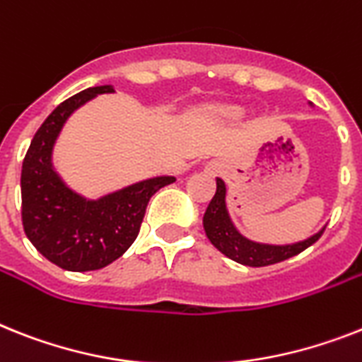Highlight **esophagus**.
Returning a JSON list of instances; mask_svg holds the SVG:
<instances>
[{"label":"esophagus","mask_w":362,"mask_h":362,"mask_svg":"<svg viewBox=\"0 0 362 362\" xmlns=\"http://www.w3.org/2000/svg\"><path fill=\"white\" fill-rule=\"evenodd\" d=\"M209 172V174H218L220 170H222V164L218 163V160H213V163L207 164V168H205Z\"/></svg>","instance_id":"1"}]
</instances>
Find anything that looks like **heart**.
<instances>
[{
  "label": "heart",
  "instance_id": "b5f03b06",
  "mask_svg": "<svg viewBox=\"0 0 362 362\" xmlns=\"http://www.w3.org/2000/svg\"><path fill=\"white\" fill-rule=\"evenodd\" d=\"M220 115H222L223 118H238V116H240V110L229 107V109H222V110H220Z\"/></svg>",
  "mask_w": 362,
  "mask_h": 362
}]
</instances>
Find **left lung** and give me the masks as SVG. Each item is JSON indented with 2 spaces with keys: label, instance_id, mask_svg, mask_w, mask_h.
I'll return each instance as SVG.
<instances>
[{
  "label": "left lung",
  "instance_id": "1",
  "mask_svg": "<svg viewBox=\"0 0 362 362\" xmlns=\"http://www.w3.org/2000/svg\"><path fill=\"white\" fill-rule=\"evenodd\" d=\"M203 228L216 250H220L223 255L233 259L235 262H240L246 267H268V264L286 261L313 246L324 233L322 229L320 233H316L307 240L288 244V246H270V244H257V242L247 240L233 228L231 220H229L228 209H226V185L222 179H216V194L205 211Z\"/></svg>",
  "mask_w": 362,
  "mask_h": 362
}]
</instances>
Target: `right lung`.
Instances as JSON below:
<instances>
[{
  "label": "right lung",
  "mask_w": 362,
  "mask_h": 362,
  "mask_svg": "<svg viewBox=\"0 0 362 362\" xmlns=\"http://www.w3.org/2000/svg\"><path fill=\"white\" fill-rule=\"evenodd\" d=\"M115 92L92 86L71 95L38 127L22 164V223L27 238L47 261L70 272L105 268L124 255L144 220L149 198L174 177H155L88 202L53 172L52 148L68 116L94 95Z\"/></svg>",
  "instance_id": "add662e5"
}]
</instances>
